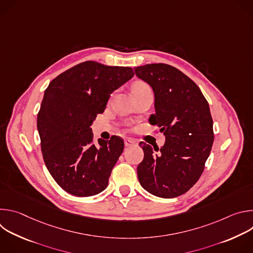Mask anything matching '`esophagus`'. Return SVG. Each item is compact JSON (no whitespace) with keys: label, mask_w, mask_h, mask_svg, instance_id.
<instances>
[{"label":"esophagus","mask_w":253,"mask_h":253,"mask_svg":"<svg viewBox=\"0 0 253 253\" xmlns=\"http://www.w3.org/2000/svg\"><path fill=\"white\" fill-rule=\"evenodd\" d=\"M124 144H125L126 147L133 146V145H135V144H136V140L133 139V138H126V139L124 140Z\"/></svg>","instance_id":"esophagus-1"}]
</instances>
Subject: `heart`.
I'll return each mask as SVG.
<instances>
[{"label": "heart", "instance_id": "1", "mask_svg": "<svg viewBox=\"0 0 253 253\" xmlns=\"http://www.w3.org/2000/svg\"><path fill=\"white\" fill-rule=\"evenodd\" d=\"M142 91H151V88L149 87L148 84L144 82H136L132 87L133 94L137 92H142Z\"/></svg>", "mask_w": 253, "mask_h": 253}]
</instances>
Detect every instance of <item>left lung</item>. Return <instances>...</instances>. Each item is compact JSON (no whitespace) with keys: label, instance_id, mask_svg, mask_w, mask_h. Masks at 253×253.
I'll return each mask as SVG.
<instances>
[{"label":"left lung","instance_id":"8db88e82","mask_svg":"<svg viewBox=\"0 0 253 253\" xmlns=\"http://www.w3.org/2000/svg\"><path fill=\"white\" fill-rule=\"evenodd\" d=\"M134 70L154 92L155 114L149 122L166 138L160 149L140 142L139 182L155 196L174 198L187 192L204 170L214 140L209 105L199 87L175 67L158 63Z\"/></svg>","mask_w":253,"mask_h":253}]
</instances>
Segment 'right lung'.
Segmentation results:
<instances>
[{
	"mask_svg": "<svg viewBox=\"0 0 253 253\" xmlns=\"http://www.w3.org/2000/svg\"><path fill=\"white\" fill-rule=\"evenodd\" d=\"M134 76L130 67L80 63L57 76L45 91L37 118L45 164L60 187L87 197L102 192L123 152L113 136L95 144L91 125L113 91Z\"/></svg>",
	"mask_w": 253,
	"mask_h": 253,
	"instance_id": "obj_1",
	"label": "right lung"
}]
</instances>
